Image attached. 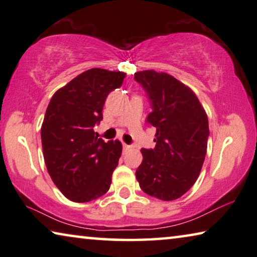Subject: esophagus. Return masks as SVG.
<instances>
[{"label":"esophagus","instance_id":"1","mask_svg":"<svg viewBox=\"0 0 257 257\" xmlns=\"http://www.w3.org/2000/svg\"><path fill=\"white\" fill-rule=\"evenodd\" d=\"M130 147H131V146H130V145L123 144V148H124V151H127V149H130Z\"/></svg>","mask_w":257,"mask_h":257}]
</instances>
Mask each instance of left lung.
<instances>
[{
	"label": "left lung",
	"instance_id": "1",
	"mask_svg": "<svg viewBox=\"0 0 257 257\" xmlns=\"http://www.w3.org/2000/svg\"><path fill=\"white\" fill-rule=\"evenodd\" d=\"M151 103L146 123L156 128L155 147L142 148L136 171L140 188L163 201L179 199L200 175L207 153L208 117L191 88L153 70L134 73Z\"/></svg>",
	"mask_w": 257,
	"mask_h": 257
}]
</instances>
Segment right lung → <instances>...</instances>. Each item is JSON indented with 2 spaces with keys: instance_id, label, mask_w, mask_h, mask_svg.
<instances>
[{
  "instance_id": "add662e5",
  "label": "right lung",
  "mask_w": 257,
  "mask_h": 257,
  "mask_svg": "<svg viewBox=\"0 0 257 257\" xmlns=\"http://www.w3.org/2000/svg\"><path fill=\"white\" fill-rule=\"evenodd\" d=\"M126 74L90 69L54 94L41 127L43 157L54 184L73 202L105 194L121 155L118 140L97 138L94 126L103 119L106 96Z\"/></svg>"
}]
</instances>
